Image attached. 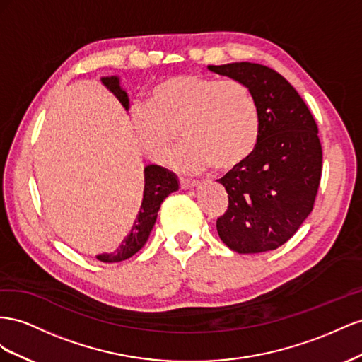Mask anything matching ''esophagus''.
Returning <instances> with one entry per match:
<instances>
[{
    "label": "esophagus",
    "instance_id": "esophagus-1",
    "mask_svg": "<svg viewBox=\"0 0 362 362\" xmlns=\"http://www.w3.org/2000/svg\"><path fill=\"white\" fill-rule=\"evenodd\" d=\"M199 185L197 180H189V179H180V188L182 189H192Z\"/></svg>",
    "mask_w": 362,
    "mask_h": 362
}]
</instances>
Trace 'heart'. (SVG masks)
Instances as JSON below:
<instances>
[{"instance_id": "1", "label": "heart", "mask_w": 362, "mask_h": 362, "mask_svg": "<svg viewBox=\"0 0 362 362\" xmlns=\"http://www.w3.org/2000/svg\"><path fill=\"white\" fill-rule=\"evenodd\" d=\"M139 147L162 162L179 138L171 165L182 173L238 167L255 151L261 136V113L253 90L240 80L179 74L160 80L148 101L132 109Z\"/></svg>"}]
</instances>
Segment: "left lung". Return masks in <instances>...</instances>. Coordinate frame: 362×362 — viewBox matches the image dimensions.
Masks as SVG:
<instances>
[{
	"label": "left lung",
	"mask_w": 362,
	"mask_h": 362,
	"mask_svg": "<svg viewBox=\"0 0 362 362\" xmlns=\"http://www.w3.org/2000/svg\"><path fill=\"white\" fill-rule=\"evenodd\" d=\"M208 69L249 86L261 113L255 151L218 180L229 206L216 230L236 253L276 250L314 208L323 159L315 119L298 92L272 68L235 62Z\"/></svg>",
	"instance_id": "8db88e82"
}]
</instances>
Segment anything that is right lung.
I'll use <instances>...</instances> for the list:
<instances>
[{"label":"right lung","mask_w":362,"mask_h":362,"mask_svg":"<svg viewBox=\"0 0 362 362\" xmlns=\"http://www.w3.org/2000/svg\"><path fill=\"white\" fill-rule=\"evenodd\" d=\"M101 83L118 98L124 109L129 110V95L127 92L121 88L119 77H101ZM144 182H146V185H144V197L141 203V209L138 212L135 223L132 226L130 233L122 240V243L118 245V249L115 252L98 255V261L121 262L129 259V257L139 252L144 244L147 243L153 226L156 223L162 202L167 199L171 192L179 189L177 175L159 167V165H147V167L144 168Z\"/></svg>","instance_id":"right-lung-1"}]
</instances>
